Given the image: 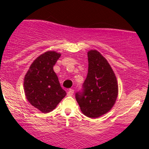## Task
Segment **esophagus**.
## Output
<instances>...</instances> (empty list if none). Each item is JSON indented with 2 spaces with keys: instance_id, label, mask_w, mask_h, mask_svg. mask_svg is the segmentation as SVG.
Listing matches in <instances>:
<instances>
[{
  "instance_id": "obj_1",
  "label": "esophagus",
  "mask_w": 149,
  "mask_h": 149,
  "mask_svg": "<svg viewBox=\"0 0 149 149\" xmlns=\"http://www.w3.org/2000/svg\"><path fill=\"white\" fill-rule=\"evenodd\" d=\"M74 89H68V93H67V95H68V96H72V95H73V94H74Z\"/></svg>"
}]
</instances>
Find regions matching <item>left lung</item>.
Returning a JSON list of instances; mask_svg holds the SVG:
<instances>
[{"mask_svg": "<svg viewBox=\"0 0 149 149\" xmlns=\"http://www.w3.org/2000/svg\"><path fill=\"white\" fill-rule=\"evenodd\" d=\"M88 74L82 89L75 98L83 113L89 118H98L107 113L115 104L118 84L108 62L98 51L88 52Z\"/></svg>", "mask_w": 149, "mask_h": 149, "instance_id": "obj_1", "label": "left lung"}]
</instances>
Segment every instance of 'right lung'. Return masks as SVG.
Returning a JSON list of instances; mask_svg holds the SVG:
<instances>
[{"instance_id":"add662e5","label":"right lung","mask_w":149,"mask_h":149,"mask_svg":"<svg viewBox=\"0 0 149 149\" xmlns=\"http://www.w3.org/2000/svg\"><path fill=\"white\" fill-rule=\"evenodd\" d=\"M61 54L47 51L31 64L24 81L27 100L42 113L52 111L66 95L62 89L54 65Z\"/></svg>"}]
</instances>
